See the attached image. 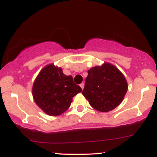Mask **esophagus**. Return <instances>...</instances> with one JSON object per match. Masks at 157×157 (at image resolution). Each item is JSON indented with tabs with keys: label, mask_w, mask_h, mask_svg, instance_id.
Returning a JSON list of instances; mask_svg holds the SVG:
<instances>
[{
	"label": "esophagus",
	"mask_w": 157,
	"mask_h": 157,
	"mask_svg": "<svg viewBox=\"0 0 157 157\" xmlns=\"http://www.w3.org/2000/svg\"><path fill=\"white\" fill-rule=\"evenodd\" d=\"M80 86L81 87V89H82V90H83V89H84V83H83V82H82V83L80 85Z\"/></svg>",
	"instance_id": "1"
}]
</instances>
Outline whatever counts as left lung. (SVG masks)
<instances>
[{"label": "left lung", "instance_id": "8db88e82", "mask_svg": "<svg viewBox=\"0 0 157 157\" xmlns=\"http://www.w3.org/2000/svg\"><path fill=\"white\" fill-rule=\"evenodd\" d=\"M128 91L125 77L109 63L88 70L82 95L90 105L100 112H108L117 107Z\"/></svg>", "mask_w": 157, "mask_h": 157}]
</instances>
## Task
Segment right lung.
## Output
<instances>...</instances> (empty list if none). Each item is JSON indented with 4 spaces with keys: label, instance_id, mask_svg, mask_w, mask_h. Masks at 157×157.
Wrapping results in <instances>:
<instances>
[{
    "label": "right lung",
    "instance_id": "right-lung-1",
    "mask_svg": "<svg viewBox=\"0 0 157 157\" xmlns=\"http://www.w3.org/2000/svg\"><path fill=\"white\" fill-rule=\"evenodd\" d=\"M81 91L82 89L73 82L71 75H65L62 68L52 63L41 69L32 86L35 103L50 116L64 113L73 97Z\"/></svg>",
    "mask_w": 157,
    "mask_h": 157
}]
</instances>
